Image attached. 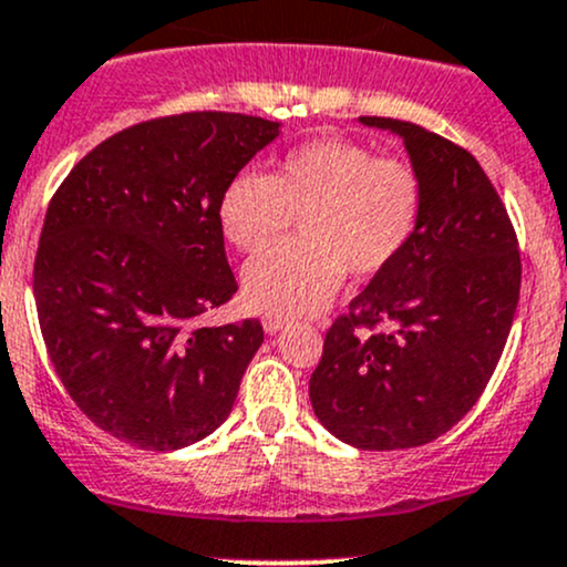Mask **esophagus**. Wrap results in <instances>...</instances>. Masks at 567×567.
<instances>
[{"label": "esophagus", "instance_id": "esophagus-1", "mask_svg": "<svg viewBox=\"0 0 567 567\" xmlns=\"http://www.w3.org/2000/svg\"><path fill=\"white\" fill-rule=\"evenodd\" d=\"M285 317H279V315H266L264 317V328H266V333H277V331H282L285 328Z\"/></svg>", "mask_w": 567, "mask_h": 567}]
</instances>
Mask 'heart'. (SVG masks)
Instances as JSON below:
<instances>
[{
  "mask_svg": "<svg viewBox=\"0 0 567 567\" xmlns=\"http://www.w3.org/2000/svg\"><path fill=\"white\" fill-rule=\"evenodd\" d=\"M425 213V183L409 161L363 142H307L277 172H239L220 196V226L241 252L274 245L298 217L301 239L245 269V298L274 315H303L336 293L341 277L371 279L409 250Z\"/></svg>",
  "mask_w": 567,
  "mask_h": 567,
  "instance_id": "1",
  "label": "heart"
}]
</instances>
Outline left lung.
<instances>
[{
    "label": "left lung",
    "instance_id": "8db88e82",
    "mask_svg": "<svg viewBox=\"0 0 567 567\" xmlns=\"http://www.w3.org/2000/svg\"><path fill=\"white\" fill-rule=\"evenodd\" d=\"M360 123L401 136L425 213L409 250L328 328L309 398L344 444L409 450L457 425L487 388L519 301V245L468 151L406 121Z\"/></svg>",
    "mask_w": 567,
    "mask_h": 567
}]
</instances>
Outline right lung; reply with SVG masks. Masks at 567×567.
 <instances>
[{
    "label": "right lung",
    "instance_id": "1",
    "mask_svg": "<svg viewBox=\"0 0 567 567\" xmlns=\"http://www.w3.org/2000/svg\"><path fill=\"white\" fill-rule=\"evenodd\" d=\"M279 123L183 112L112 134L53 193L34 258L51 363L93 425L140 450L196 444L231 414L258 320L196 328L236 293L220 196Z\"/></svg>",
    "mask_w": 567,
    "mask_h": 567
}]
</instances>
